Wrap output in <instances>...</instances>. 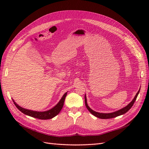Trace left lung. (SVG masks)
<instances>
[{
	"label": "left lung",
	"instance_id": "8db88e82",
	"mask_svg": "<svg viewBox=\"0 0 149 149\" xmlns=\"http://www.w3.org/2000/svg\"><path fill=\"white\" fill-rule=\"evenodd\" d=\"M140 92V89L139 90V91L137 92V93L136 94V96H135V97L133 99V100L130 102L129 104L125 106V107L123 108V109H121L118 111H116V112H112V113H108V114H104V113H100V112H95L93 111L91 108H90L88 106V104H87V101H86V95L84 96V100H85V105H86V108L88 109V110L91 112V113L92 114H93L94 116L97 117V118H100V119H111V118H116V117L117 116H120V115H123L125 113H126L130 108H131L132 107V106L134 105V104L135 102V101H136V99L137 97V96L138 94Z\"/></svg>",
	"mask_w": 149,
	"mask_h": 149
}]
</instances>
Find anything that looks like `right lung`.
Here are the masks:
<instances>
[{"mask_svg":"<svg viewBox=\"0 0 149 149\" xmlns=\"http://www.w3.org/2000/svg\"><path fill=\"white\" fill-rule=\"evenodd\" d=\"M66 95H67V93H66L63 96L62 98L61 99V100L55 107H53L52 109H51L50 110L47 111H45V112H37V111L25 109H24V108H22V107L19 106V105H17L13 100V103H14V104L15 105V106L17 107V109L20 110L22 112H23L24 114L27 115V116H31V117H33V118H37V119L46 120V119H52L59 114V112L61 110L63 106L65 100V97H66Z\"/></svg>","mask_w":149,"mask_h":149,"instance_id":"right-lung-1","label":"right lung"}]
</instances>
